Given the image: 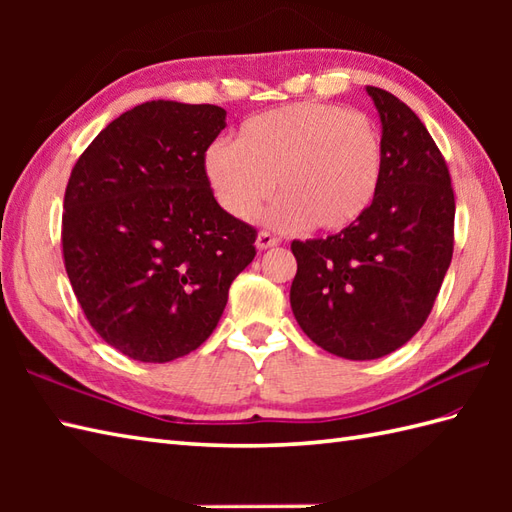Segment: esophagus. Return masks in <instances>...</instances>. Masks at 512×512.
<instances>
[{
    "label": "esophagus",
    "mask_w": 512,
    "mask_h": 512,
    "mask_svg": "<svg viewBox=\"0 0 512 512\" xmlns=\"http://www.w3.org/2000/svg\"><path fill=\"white\" fill-rule=\"evenodd\" d=\"M257 248L259 250H266V248H273V246H277L279 244V237H275L273 233H268V231H259L257 233Z\"/></svg>",
    "instance_id": "34e87169"
}]
</instances>
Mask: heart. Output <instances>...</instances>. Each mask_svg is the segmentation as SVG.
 I'll return each instance as SVG.
<instances>
[{"instance_id": "b5f03b06", "label": "heart", "mask_w": 512, "mask_h": 512, "mask_svg": "<svg viewBox=\"0 0 512 512\" xmlns=\"http://www.w3.org/2000/svg\"><path fill=\"white\" fill-rule=\"evenodd\" d=\"M204 171L217 202L235 217L253 215L275 184L270 224L336 233L372 206L383 143L363 112L303 101L248 118L235 143L209 147Z\"/></svg>"}]
</instances>
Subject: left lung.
<instances>
[{
  "mask_svg": "<svg viewBox=\"0 0 512 512\" xmlns=\"http://www.w3.org/2000/svg\"><path fill=\"white\" fill-rule=\"evenodd\" d=\"M383 123V173L361 220L290 244V306L325 352L372 361L405 345L431 314L453 257L455 195L447 160L394 94L367 85Z\"/></svg>",
  "mask_w": 512,
  "mask_h": 512,
  "instance_id": "1",
  "label": "left lung"
}]
</instances>
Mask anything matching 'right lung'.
Returning a JSON list of instances; mask_svg holds the SVG:
<instances>
[{
	"label": "right lung",
	"instance_id": "add662e5",
	"mask_svg": "<svg viewBox=\"0 0 512 512\" xmlns=\"http://www.w3.org/2000/svg\"><path fill=\"white\" fill-rule=\"evenodd\" d=\"M217 105L149 101L121 114L76 160L61 244L76 301L101 339L167 363L209 339L257 231L213 198L206 149Z\"/></svg>",
	"mask_w": 512,
	"mask_h": 512
}]
</instances>
